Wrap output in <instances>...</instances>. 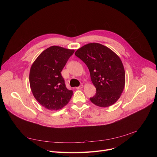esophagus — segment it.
Returning a JSON list of instances; mask_svg holds the SVG:
<instances>
[{"instance_id": "esophagus-1", "label": "esophagus", "mask_w": 157, "mask_h": 157, "mask_svg": "<svg viewBox=\"0 0 157 157\" xmlns=\"http://www.w3.org/2000/svg\"><path fill=\"white\" fill-rule=\"evenodd\" d=\"M82 87H83V85H82V84H81L79 86L77 87L76 89H82Z\"/></svg>"}]
</instances>
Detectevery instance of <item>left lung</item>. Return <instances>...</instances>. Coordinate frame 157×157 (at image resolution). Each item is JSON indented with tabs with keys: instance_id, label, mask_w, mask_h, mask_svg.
Instances as JSON below:
<instances>
[{
	"instance_id": "1",
	"label": "left lung",
	"mask_w": 157,
	"mask_h": 157,
	"mask_svg": "<svg viewBox=\"0 0 157 157\" xmlns=\"http://www.w3.org/2000/svg\"><path fill=\"white\" fill-rule=\"evenodd\" d=\"M75 55L87 66L96 93L90 98L95 105L107 107L120 98L125 83V75L120 58L113 51L98 43L85 44Z\"/></svg>"
}]
</instances>
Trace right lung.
I'll return each instance as SVG.
<instances>
[{"instance_id": "add662e5", "label": "right lung", "mask_w": 157, "mask_h": 157, "mask_svg": "<svg viewBox=\"0 0 157 157\" xmlns=\"http://www.w3.org/2000/svg\"><path fill=\"white\" fill-rule=\"evenodd\" d=\"M74 50L52 46L44 50L32 64L29 75L32 92L44 107L57 110L70 101L73 92L66 88L61 72Z\"/></svg>"}]
</instances>
